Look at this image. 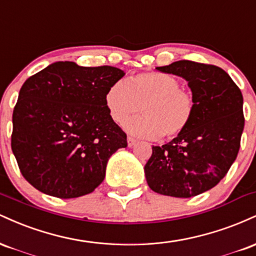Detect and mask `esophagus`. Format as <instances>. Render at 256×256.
<instances>
[{"label":"esophagus","mask_w":256,"mask_h":256,"mask_svg":"<svg viewBox=\"0 0 256 256\" xmlns=\"http://www.w3.org/2000/svg\"><path fill=\"white\" fill-rule=\"evenodd\" d=\"M134 143H136V140H134V138L128 137V146H132L134 144Z\"/></svg>","instance_id":"34e87169"}]
</instances>
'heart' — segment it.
Here are the masks:
<instances>
[{"label":"heart","instance_id":"b5f03b06","mask_svg":"<svg viewBox=\"0 0 256 256\" xmlns=\"http://www.w3.org/2000/svg\"><path fill=\"white\" fill-rule=\"evenodd\" d=\"M180 86L179 79L167 73H140L128 82L112 84L106 94V106L116 124H124L142 110L144 116L125 124L134 136L177 137L190 125L196 110L192 94Z\"/></svg>","mask_w":256,"mask_h":256}]
</instances>
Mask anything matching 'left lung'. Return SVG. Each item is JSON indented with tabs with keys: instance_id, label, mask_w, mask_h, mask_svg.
I'll return each instance as SVG.
<instances>
[{
	"instance_id": "left-lung-1",
	"label": "left lung",
	"mask_w": 256,
	"mask_h": 256,
	"mask_svg": "<svg viewBox=\"0 0 256 256\" xmlns=\"http://www.w3.org/2000/svg\"><path fill=\"white\" fill-rule=\"evenodd\" d=\"M156 70L188 82L196 110L186 130L152 146L144 166L146 183L161 195L192 198L216 186L236 160L244 128L243 96L214 64L180 60Z\"/></svg>"
}]
</instances>
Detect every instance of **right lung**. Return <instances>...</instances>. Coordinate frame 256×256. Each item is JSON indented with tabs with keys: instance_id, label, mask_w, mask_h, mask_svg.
Returning a JSON list of instances; mask_svg holds the SVG:
<instances>
[{
	"instance_id": "1",
	"label": "right lung",
	"mask_w": 256,
	"mask_h": 256,
	"mask_svg": "<svg viewBox=\"0 0 256 256\" xmlns=\"http://www.w3.org/2000/svg\"><path fill=\"white\" fill-rule=\"evenodd\" d=\"M124 74L116 67L58 61L22 84L13 110L12 150L32 186L74 198L104 182L110 158L128 146L106 106L107 90Z\"/></svg>"
}]
</instances>
